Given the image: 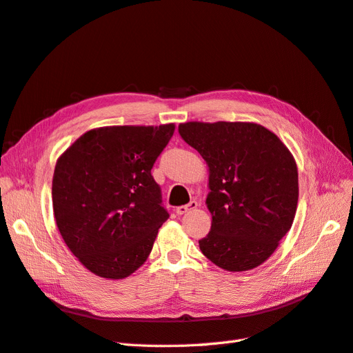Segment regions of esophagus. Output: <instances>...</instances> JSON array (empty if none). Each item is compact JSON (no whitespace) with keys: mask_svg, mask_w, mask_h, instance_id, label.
<instances>
[{"mask_svg":"<svg viewBox=\"0 0 353 353\" xmlns=\"http://www.w3.org/2000/svg\"><path fill=\"white\" fill-rule=\"evenodd\" d=\"M197 206H199V203H197L196 200H193V201H190L188 205L178 206V208H176V213H178V215H184V213H187V212H190V210L197 209Z\"/></svg>","mask_w":353,"mask_h":353,"instance_id":"obj_1","label":"esophagus"}]
</instances>
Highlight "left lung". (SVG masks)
Instances as JSON below:
<instances>
[{
  "label": "left lung",
  "mask_w": 353,
  "mask_h": 353,
  "mask_svg": "<svg viewBox=\"0 0 353 353\" xmlns=\"http://www.w3.org/2000/svg\"><path fill=\"white\" fill-rule=\"evenodd\" d=\"M178 131L206 160L212 227L201 253L230 272L262 265L292 228L297 165L272 131L254 122H185Z\"/></svg>",
  "instance_id": "1"
}]
</instances>
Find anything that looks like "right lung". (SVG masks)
<instances>
[{"label":"right lung","mask_w":353,"mask_h":353,"mask_svg":"<svg viewBox=\"0 0 353 353\" xmlns=\"http://www.w3.org/2000/svg\"><path fill=\"white\" fill-rule=\"evenodd\" d=\"M175 123L101 126L57 159L52 210L69 250L90 272L122 280L150 254L169 218L152 176Z\"/></svg>","instance_id":"add662e5"}]
</instances>
